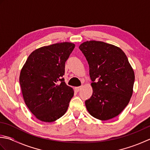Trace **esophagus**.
I'll return each mask as SVG.
<instances>
[{
	"mask_svg": "<svg viewBox=\"0 0 150 150\" xmlns=\"http://www.w3.org/2000/svg\"><path fill=\"white\" fill-rule=\"evenodd\" d=\"M82 89V86H78V87H75V90L76 91H79Z\"/></svg>",
	"mask_w": 150,
	"mask_h": 150,
	"instance_id": "1",
	"label": "esophagus"
}]
</instances>
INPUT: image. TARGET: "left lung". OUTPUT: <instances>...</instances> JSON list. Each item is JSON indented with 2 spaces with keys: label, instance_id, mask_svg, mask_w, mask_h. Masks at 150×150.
I'll return each instance as SVG.
<instances>
[{
  "label": "left lung",
  "instance_id": "8db88e82",
  "mask_svg": "<svg viewBox=\"0 0 150 150\" xmlns=\"http://www.w3.org/2000/svg\"><path fill=\"white\" fill-rule=\"evenodd\" d=\"M90 67L93 94L85 101L91 116L113 119L128 104L133 94L134 71L120 47L101 41H86L79 46Z\"/></svg>",
  "mask_w": 150,
  "mask_h": 150
}]
</instances>
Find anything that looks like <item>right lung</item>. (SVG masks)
I'll use <instances>...</instances> for the list:
<instances>
[{"instance_id": "add662e5", "label": "right lung", "mask_w": 150, "mask_h": 150, "mask_svg": "<svg viewBox=\"0 0 150 150\" xmlns=\"http://www.w3.org/2000/svg\"><path fill=\"white\" fill-rule=\"evenodd\" d=\"M75 46L64 42L41 47L30 54L21 69L19 81L25 104L42 122H52L63 116L74 95L62 76Z\"/></svg>"}]
</instances>
